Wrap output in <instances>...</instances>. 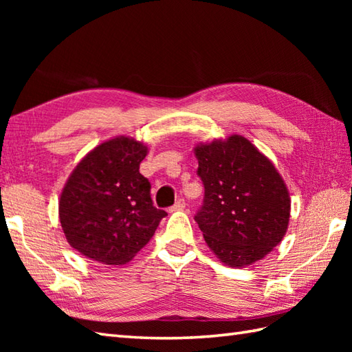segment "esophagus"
Masks as SVG:
<instances>
[{"label":"esophagus","instance_id":"34e87169","mask_svg":"<svg viewBox=\"0 0 352 352\" xmlns=\"http://www.w3.org/2000/svg\"><path fill=\"white\" fill-rule=\"evenodd\" d=\"M186 207V201L183 198L177 199V203L170 207V212H175V210H183V208Z\"/></svg>","mask_w":352,"mask_h":352}]
</instances>
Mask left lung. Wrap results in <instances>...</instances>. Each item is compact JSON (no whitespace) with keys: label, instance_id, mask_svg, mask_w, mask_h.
<instances>
[{"label":"left lung","instance_id":"obj_1","mask_svg":"<svg viewBox=\"0 0 352 352\" xmlns=\"http://www.w3.org/2000/svg\"><path fill=\"white\" fill-rule=\"evenodd\" d=\"M204 199L195 221L210 250L231 267L251 265L286 234L290 198L274 164L248 139L195 148Z\"/></svg>","mask_w":352,"mask_h":352}]
</instances>
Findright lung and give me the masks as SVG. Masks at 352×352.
Segmentation results:
<instances>
[{"instance_id":"1","label":"right lung","mask_w":352,"mask_h":352,"mask_svg":"<svg viewBox=\"0 0 352 352\" xmlns=\"http://www.w3.org/2000/svg\"><path fill=\"white\" fill-rule=\"evenodd\" d=\"M146 148L129 138L104 142L81 160L60 197L58 216L69 245L104 265H124L168 213L151 199L139 172Z\"/></svg>"}]
</instances>
